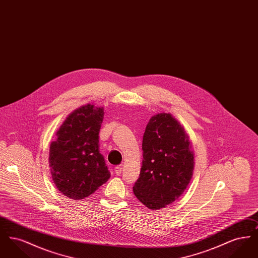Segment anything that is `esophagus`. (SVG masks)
Wrapping results in <instances>:
<instances>
[{
	"label": "esophagus",
	"mask_w": 258,
	"mask_h": 258,
	"mask_svg": "<svg viewBox=\"0 0 258 258\" xmlns=\"http://www.w3.org/2000/svg\"><path fill=\"white\" fill-rule=\"evenodd\" d=\"M114 170H115V173H116L117 176H120V175L122 174V167H121L120 165H119V166H116Z\"/></svg>",
	"instance_id": "34e87169"
}]
</instances>
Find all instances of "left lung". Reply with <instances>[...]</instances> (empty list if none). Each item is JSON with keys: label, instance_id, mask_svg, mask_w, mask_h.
Wrapping results in <instances>:
<instances>
[{"label": "left lung", "instance_id": "obj_1", "mask_svg": "<svg viewBox=\"0 0 258 258\" xmlns=\"http://www.w3.org/2000/svg\"><path fill=\"white\" fill-rule=\"evenodd\" d=\"M142 150L134 192L148 208H163L183 195L191 179L195 158L188 136L171 114L160 113L148 122Z\"/></svg>", "mask_w": 258, "mask_h": 258}]
</instances>
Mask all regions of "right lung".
<instances>
[{
	"label": "right lung",
	"mask_w": 258,
	"mask_h": 258,
	"mask_svg": "<svg viewBox=\"0 0 258 258\" xmlns=\"http://www.w3.org/2000/svg\"><path fill=\"white\" fill-rule=\"evenodd\" d=\"M103 107L87 104L74 110L57 132L50 145L53 181L62 195L84 199L107 182L110 172L99 152L98 135Z\"/></svg>",
	"instance_id": "add662e5"
}]
</instances>
